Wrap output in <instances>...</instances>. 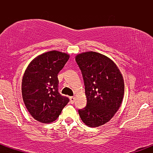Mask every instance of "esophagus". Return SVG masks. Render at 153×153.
<instances>
[{
  "label": "esophagus",
  "mask_w": 153,
  "mask_h": 153,
  "mask_svg": "<svg viewBox=\"0 0 153 153\" xmlns=\"http://www.w3.org/2000/svg\"><path fill=\"white\" fill-rule=\"evenodd\" d=\"M70 100H71V103H73L75 101V97L74 96H71V97H70Z\"/></svg>",
  "instance_id": "esophagus-1"
}]
</instances>
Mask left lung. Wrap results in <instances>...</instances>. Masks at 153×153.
Instances as JSON below:
<instances>
[{
	"label": "left lung",
	"instance_id": "1",
	"mask_svg": "<svg viewBox=\"0 0 153 153\" xmlns=\"http://www.w3.org/2000/svg\"><path fill=\"white\" fill-rule=\"evenodd\" d=\"M81 71L87 105L78 113L82 122L90 127L103 125L111 119L122 104L124 78L118 67L106 56L86 52L75 56Z\"/></svg>",
	"mask_w": 153,
	"mask_h": 153
}]
</instances>
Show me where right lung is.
<instances>
[{"mask_svg":"<svg viewBox=\"0 0 153 153\" xmlns=\"http://www.w3.org/2000/svg\"><path fill=\"white\" fill-rule=\"evenodd\" d=\"M65 52L52 50L33 59L24 72L22 82L23 101L38 122L48 124L58 118L69 99L59 94L57 74L69 59Z\"/></svg>","mask_w":153,"mask_h":153,"instance_id":"1","label":"right lung"}]
</instances>
